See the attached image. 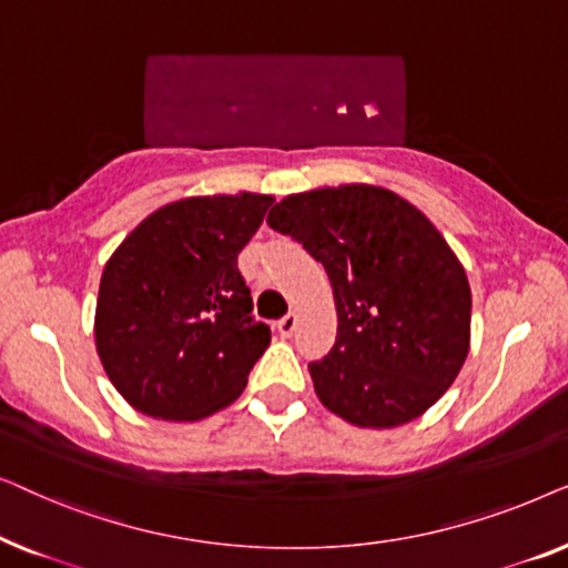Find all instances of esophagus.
Instances as JSON below:
<instances>
[{
	"mask_svg": "<svg viewBox=\"0 0 568 568\" xmlns=\"http://www.w3.org/2000/svg\"><path fill=\"white\" fill-rule=\"evenodd\" d=\"M294 328H297V315H294V313H290V315H284V317H282V321H278V323H276V331H278V333H282V336H284V338H290V336H292V333H294Z\"/></svg>",
	"mask_w": 568,
	"mask_h": 568,
	"instance_id": "obj_1",
	"label": "esophagus"
}]
</instances>
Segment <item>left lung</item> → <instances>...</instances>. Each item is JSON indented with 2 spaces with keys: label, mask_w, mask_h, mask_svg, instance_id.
Here are the masks:
<instances>
[{
  "label": "left lung",
  "mask_w": 568,
  "mask_h": 568,
  "mask_svg": "<svg viewBox=\"0 0 568 568\" xmlns=\"http://www.w3.org/2000/svg\"><path fill=\"white\" fill-rule=\"evenodd\" d=\"M271 227L323 263L336 300V344L310 364L321 403L362 429L426 414L470 352V284L439 230L383 185L292 193Z\"/></svg>",
  "instance_id": "obj_1"
}]
</instances>
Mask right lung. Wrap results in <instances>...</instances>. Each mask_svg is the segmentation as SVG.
<instances>
[{"label":"right lung","instance_id":"right-lung-1","mask_svg":"<svg viewBox=\"0 0 568 568\" xmlns=\"http://www.w3.org/2000/svg\"><path fill=\"white\" fill-rule=\"evenodd\" d=\"M271 204L247 191L181 199L115 247L100 276L95 348L129 406L199 422L245 390L271 328L251 315L237 255Z\"/></svg>","mask_w":568,"mask_h":568}]
</instances>
